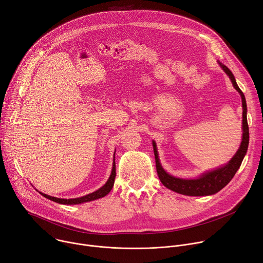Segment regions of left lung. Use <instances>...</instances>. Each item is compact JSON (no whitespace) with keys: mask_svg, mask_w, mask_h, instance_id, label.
I'll return each mask as SVG.
<instances>
[{"mask_svg":"<svg viewBox=\"0 0 263 263\" xmlns=\"http://www.w3.org/2000/svg\"><path fill=\"white\" fill-rule=\"evenodd\" d=\"M221 68L224 70V72L229 76L231 79L234 88L240 93L241 95V100H242V141L240 148L238 149L234 157L227 163L226 165L221 166V168H218L214 171L204 173L197 179H181V178H176L170 174L166 173L159 162L158 159V153L156 149V144L155 141H153V149H154V155H155V163H156V171L157 175L161 181V183L176 193L182 194V195H187V196H206V195H212L219 192V191L224 187L234 177L236 174L237 170L239 169V166L243 160V157L248 151L249 147V139H250V134H249V125H248V119H247V103H246V98L243 92L240 90V88L238 87L235 78L233 73L231 72V70L219 63Z\"/></svg>","mask_w":263,"mask_h":263,"instance_id":"left-lung-1","label":"left lung"}]
</instances>
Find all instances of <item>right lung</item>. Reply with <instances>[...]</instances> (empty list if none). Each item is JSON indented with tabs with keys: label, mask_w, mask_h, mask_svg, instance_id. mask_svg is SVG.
<instances>
[{
	"label": "right lung",
	"mask_w": 263,
	"mask_h": 263,
	"mask_svg": "<svg viewBox=\"0 0 263 263\" xmlns=\"http://www.w3.org/2000/svg\"><path fill=\"white\" fill-rule=\"evenodd\" d=\"M115 155V153H114ZM115 176H116V173H115V158L113 160V166H112V172H111V175L108 179V181L101 187L99 189L98 191H95V192L91 193V194H88L86 196H83V197H80V198H72V199H64V198H57V197H52V196H49V195H46V194H43L41 193L44 197L48 198L54 202H58V203H62V204H80V203H83V202H88V201H92V200H95V199H99V198H102L104 196H106L111 189L113 187V184H114V179H115Z\"/></svg>",
	"instance_id": "add662e5"
}]
</instances>
